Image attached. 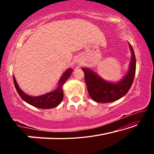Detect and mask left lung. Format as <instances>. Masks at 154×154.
Listing matches in <instances>:
<instances>
[{
	"label": "left lung",
	"instance_id": "1",
	"mask_svg": "<svg viewBox=\"0 0 154 154\" xmlns=\"http://www.w3.org/2000/svg\"><path fill=\"white\" fill-rule=\"evenodd\" d=\"M132 53L131 61L127 75L117 83H111L103 79L92 70L82 68L88 92L92 99L97 103H111L123 97L131 88L136 71V58L133 48L130 43Z\"/></svg>",
	"mask_w": 154,
	"mask_h": 154
}]
</instances>
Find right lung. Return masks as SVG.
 Returning <instances> with one entry per match:
<instances>
[{
	"label": "right lung",
	"mask_w": 154,
	"mask_h": 154,
	"mask_svg": "<svg viewBox=\"0 0 154 154\" xmlns=\"http://www.w3.org/2000/svg\"><path fill=\"white\" fill-rule=\"evenodd\" d=\"M72 72V69H67L64 72L60 79L59 80L58 86L56 90L38 96H30L26 94L20 88L14 75H13V78H14L15 89H16L18 94L25 102H26L30 105L35 106V107L48 109L56 107L61 103L64 96L62 86H63L64 83L66 82V80L69 79V77L71 76Z\"/></svg>",
	"instance_id": "right-lung-1"
}]
</instances>
